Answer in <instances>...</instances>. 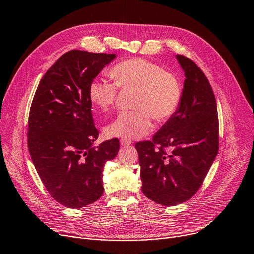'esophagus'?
I'll return each instance as SVG.
<instances>
[{
	"instance_id": "34e87169",
	"label": "esophagus",
	"mask_w": 254,
	"mask_h": 254,
	"mask_svg": "<svg viewBox=\"0 0 254 254\" xmlns=\"http://www.w3.org/2000/svg\"><path fill=\"white\" fill-rule=\"evenodd\" d=\"M121 144H122L123 147H127L129 144H131V140L130 139H125V138H121Z\"/></svg>"
}]
</instances>
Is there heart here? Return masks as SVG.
Returning a JSON list of instances; mask_svg holds the SVG:
<instances>
[{"label": "heart", "instance_id": "b5f03b06", "mask_svg": "<svg viewBox=\"0 0 254 254\" xmlns=\"http://www.w3.org/2000/svg\"><path fill=\"white\" fill-rule=\"evenodd\" d=\"M114 80L95 78L89 84V98L101 112L114 107L119 89L134 90L131 107L134 110L121 113L106 128L111 137L125 139L140 138L152 129V120L165 122L178 111L182 99L179 78L170 71L142 58L128 59L110 70Z\"/></svg>", "mask_w": 254, "mask_h": 254}]
</instances>
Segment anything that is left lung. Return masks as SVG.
Wrapping results in <instances>:
<instances>
[{"mask_svg":"<svg viewBox=\"0 0 254 254\" xmlns=\"http://www.w3.org/2000/svg\"><path fill=\"white\" fill-rule=\"evenodd\" d=\"M186 79L176 114L152 140L135 143L141 191L171 207L195 194L219 150V121L215 95L202 70L178 55Z\"/></svg>","mask_w":254,"mask_h":254,"instance_id":"left-lung-1","label":"left lung"}]
</instances>
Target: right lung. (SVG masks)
Segmentation results:
<instances>
[{"instance_id":"right-lung-1","label":"right lung","mask_w":254,"mask_h":254,"mask_svg":"<svg viewBox=\"0 0 254 254\" xmlns=\"http://www.w3.org/2000/svg\"><path fill=\"white\" fill-rule=\"evenodd\" d=\"M115 54L70 51L46 71L36 90L28 121V148L43 185L58 202L86 207L103 193V167L120 149L117 137L93 147L89 84Z\"/></svg>"}]
</instances>
